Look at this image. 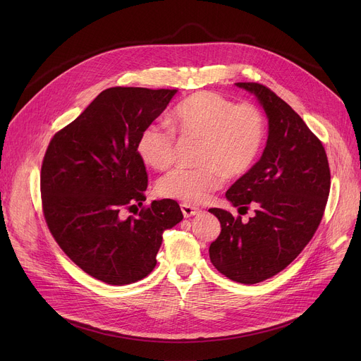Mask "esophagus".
<instances>
[{
    "label": "esophagus",
    "instance_id": "obj_1",
    "mask_svg": "<svg viewBox=\"0 0 361 361\" xmlns=\"http://www.w3.org/2000/svg\"><path fill=\"white\" fill-rule=\"evenodd\" d=\"M181 212H183V214H184V217L185 219H188V217H192V216H197L198 213H200V209H197V207H194V205H190V204H187V202H183L181 205Z\"/></svg>",
    "mask_w": 361,
    "mask_h": 361
}]
</instances>
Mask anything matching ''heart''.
I'll use <instances>...</instances> for the list:
<instances>
[{"label":"heart","mask_w":361,"mask_h":361,"mask_svg":"<svg viewBox=\"0 0 361 361\" xmlns=\"http://www.w3.org/2000/svg\"><path fill=\"white\" fill-rule=\"evenodd\" d=\"M173 127L184 137L201 140L198 169H174L157 183L167 198L202 202L224 183V176L238 177L257 160L264 140L262 113L251 104H234L220 94L197 92L176 109ZM174 131L161 123L142 128L137 140L141 161L156 170L174 160Z\"/></svg>","instance_id":"1"}]
</instances>
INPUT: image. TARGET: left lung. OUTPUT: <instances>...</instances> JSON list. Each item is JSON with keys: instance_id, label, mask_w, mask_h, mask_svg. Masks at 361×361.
Listing matches in <instances>:
<instances>
[{"instance_id": "1", "label": "left lung", "mask_w": 361, "mask_h": 361, "mask_svg": "<svg viewBox=\"0 0 361 361\" xmlns=\"http://www.w3.org/2000/svg\"><path fill=\"white\" fill-rule=\"evenodd\" d=\"M235 85L263 107L269 137L260 160L226 192L233 207L254 205L255 216L243 223L230 212L210 209L221 233L209 252L221 274L255 284L284 270L314 235L330 191V169L323 144L286 101L262 84Z\"/></svg>"}]
</instances>
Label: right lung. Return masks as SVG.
Here are the masks:
<instances>
[{
	"mask_svg": "<svg viewBox=\"0 0 361 361\" xmlns=\"http://www.w3.org/2000/svg\"><path fill=\"white\" fill-rule=\"evenodd\" d=\"M177 91L107 88L47 148L41 167L47 226L81 270L107 284H131L149 274L164 231L183 220L170 198L151 201L137 219L121 214L145 201L138 135Z\"/></svg>",
	"mask_w": 361,
	"mask_h": 361,
	"instance_id": "right-lung-1",
	"label": "right lung"
}]
</instances>
